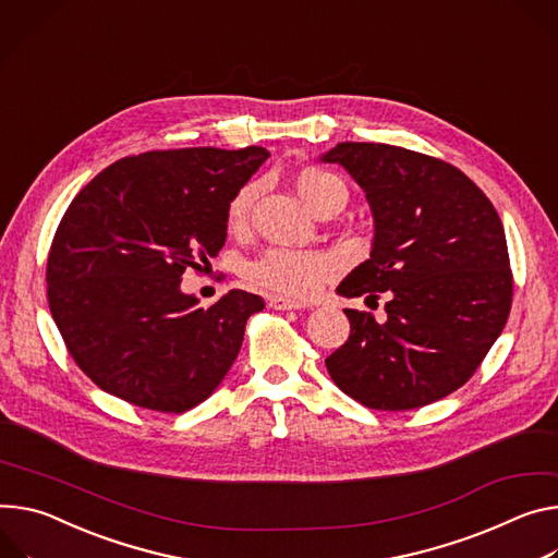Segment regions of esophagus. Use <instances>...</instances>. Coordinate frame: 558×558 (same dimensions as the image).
Wrapping results in <instances>:
<instances>
[{"mask_svg": "<svg viewBox=\"0 0 558 558\" xmlns=\"http://www.w3.org/2000/svg\"><path fill=\"white\" fill-rule=\"evenodd\" d=\"M267 305L271 310H280V312H287V310H302L305 305L298 300H289V298H282V295H269L267 298Z\"/></svg>", "mask_w": 558, "mask_h": 558, "instance_id": "1", "label": "esophagus"}]
</instances>
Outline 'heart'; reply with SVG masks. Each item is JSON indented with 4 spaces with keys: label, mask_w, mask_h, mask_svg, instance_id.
<instances>
[{
    "label": "heart",
    "mask_w": 558,
    "mask_h": 558,
    "mask_svg": "<svg viewBox=\"0 0 558 558\" xmlns=\"http://www.w3.org/2000/svg\"><path fill=\"white\" fill-rule=\"evenodd\" d=\"M293 189L305 205L320 218H331L349 199V189L336 173L307 167L293 175ZM258 186L248 182L242 184L229 199L225 222L231 233H240L248 225L253 199ZM336 274V260L320 251H298V248H267L246 267V278L271 293L287 298H310Z\"/></svg>",
    "instance_id": "obj_1"
}]
</instances>
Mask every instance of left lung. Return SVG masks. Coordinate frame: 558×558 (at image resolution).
Listing matches in <instances>:
<instances>
[{
    "instance_id": "1",
    "label": "left lung",
    "mask_w": 558,
    "mask_h": 558,
    "mask_svg": "<svg viewBox=\"0 0 558 558\" xmlns=\"http://www.w3.org/2000/svg\"><path fill=\"white\" fill-rule=\"evenodd\" d=\"M342 165L374 211L372 258L338 291L387 298V320L344 310L349 338L325 361L333 383L369 410L425 408L463 387L508 323L512 269L489 197L456 167L416 150L340 142Z\"/></svg>"
}]
</instances>
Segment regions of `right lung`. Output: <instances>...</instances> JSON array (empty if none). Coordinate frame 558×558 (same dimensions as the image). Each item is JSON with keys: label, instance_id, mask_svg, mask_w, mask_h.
I'll return each instance as SVG.
<instances>
[{"label": "right lung", "instance_id": "add662e5", "mask_svg": "<svg viewBox=\"0 0 558 558\" xmlns=\"http://www.w3.org/2000/svg\"><path fill=\"white\" fill-rule=\"evenodd\" d=\"M267 148L148 150L97 173L69 205L48 251V307L75 365L135 408L182 414L233 365L256 293L209 310L180 291L227 238L231 195Z\"/></svg>", "mask_w": 558, "mask_h": 558}]
</instances>
